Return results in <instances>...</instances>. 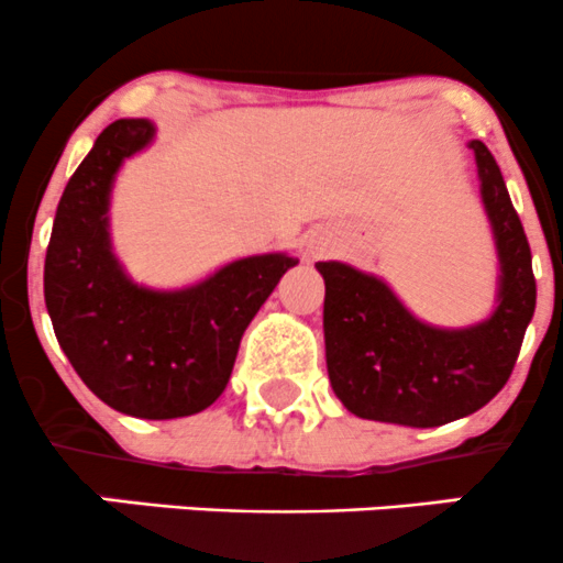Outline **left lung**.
Listing matches in <instances>:
<instances>
[{"mask_svg": "<svg viewBox=\"0 0 563 563\" xmlns=\"http://www.w3.org/2000/svg\"><path fill=\"white\" fill-rule=\"evenodd\" d=\"M485 212L499 253L496 310L475 327L418 321L386 283L340 262H318L327 283L323 336L336 399L366 421L431 429L488 405L516 366L534 316L531 247L499 164L472 140Z\"/></svg>", "mask_w": 563, "mask_h": 563, "instance_id": "left-lung-1", "label": "left lung"}]
</instances>
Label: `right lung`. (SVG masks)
I'll return each mask as SVG.
<instances>
[{"mask_svg":"<svg viewBox=\"0 0 563 563\" xmlns=\"http://www.w3.org/2000/svg\"><path fill=\"white\" fill-rule=\"evenodd\" d=\"M153 134L145 118L110 123L69 177L45 256V305L69 364L104 405L167 421L223 394L247 323L299 258H236L180 291L137 286L112 253L108 210L123 158Z\"/></svg>","mask_w":563,"mask_h":563,"instance_id":"add662e5","label":"right lung"}]
</instances>
